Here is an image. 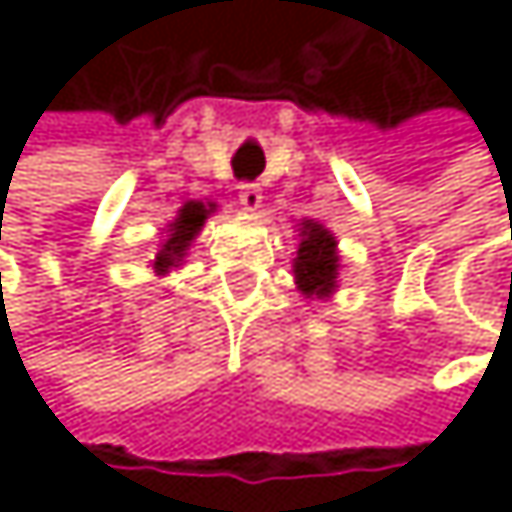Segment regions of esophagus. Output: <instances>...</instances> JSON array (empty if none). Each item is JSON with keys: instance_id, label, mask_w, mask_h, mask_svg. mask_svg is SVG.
<instances>
[{"instance_id": "34e87169", "label": "esophagus", "mask_w": 512, "mask_h": 512, "mask_svg": "<svg viewBox=\"0 0 512 512\" xmlns=\"http://www.w3.org/2000/svg\"><path fill=\"white\" fill-rule=\"evenodd\" d=\"M261 202H264V190L258 184H242L239 187V205H242V211H258Z\"/></svg>"}]
</instances>
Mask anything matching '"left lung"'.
Masks as SVG:
<instances>
[{"label":"left lung","mask_w":512,"mask_h":512,"mask_svg":"<svg viewBox=\"0 0 512 512\" xmlns=\"http://www.w3.org/2000/svg\"><path fill=\"white\" fill-rule=\"evenodd\" d=\"M294 285L304 298L328 301L341 282V251L338 236H334L319 221L298 224V251H294Z\"/></svg>","instance_id":"1"}]
</instances>
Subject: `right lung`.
Instances as JSON below:
<instances>
[{
  "label": "right lung",
  "mask_w": 512,
  "mask_h": 512,
  "mask_svg": "<svg viewBox=\"0 0 512 512\" xmlns=\"http://www.w3.org/2000/svg\"><path fill=\"white\" fill-rule=\"evenodd\" d=\"M214 211H218V202H202V199H190L178 208V214L165 224V233L159 236V245L150 258V267L156 276H165L184 264L193 239L202 233L205 221Z\"/></svg>",
  "instance_id": "1"
}]
</instances>
